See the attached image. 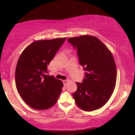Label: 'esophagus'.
<instances>
[{
    "label": "esophagus",
    "instance_id": "34e87169",
    "mask_svg": "<svg viewBox=\"0 0 135 135\" xmlns=\"http://www.w3.org/2000/svg\"><path fill=\"white\" fill-rule=\"evenodd\" d=\"M62 81H63V83H64V84L65 86H66V84H67L68 80H63Z\"/></svg>",
    "mask_w": 135,
    "mask_h": 135
}]
</instances>
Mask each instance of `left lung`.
<instances>
[{
    "instance_id": "1",
    "label": "left lung",
    "mask_w": 135,
    "mask_h": 135,
    "mask_svg": "<svg viewBox=\"0 0 135 135\" xmlns=\"http://www.w3.org/2000/svg\"><path fill=\"white\" fill-rule=\"evenodd\" d=\"M67 40L77 50L79 63L85 71L83 81L76 82L77 89L73 93L76 104L86 111L101 108L115 86L117 68L113 55L95 36L83 35Z\"/></svg>"
}]
</instances>
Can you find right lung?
Wrapping results in <instances>:
<instances>
[{
    "label": "right lung",
    "mask_w": 135,
    "mask_h": 135,
    "mask_svg": "<svg viewBox=\"0 0 135 135\" xmlns=\"http://www.w3.org/2000/svg\"><path fill=\"white\" fill-rule=\"evenodd\" d=\"M65 40L63 37L36 41L20 56L15 70L16 87L22 99L32 108L49 109L58 99L63 83L47 74V65Z\"/></svg>",
    "instance_id": "add662e5"
}]
</instances>
